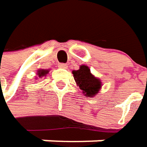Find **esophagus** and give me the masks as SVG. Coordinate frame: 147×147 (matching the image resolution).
Returning a JSON list of instances; mask_svg holds the SVG:
<instances>
[{
  "label": "esophagus",
  "mask_w": 147,
  "mask_h": 147,
  "mask_svg": "<svg viewBox=\"0 0 147 147\" xmlns=\"http://www.w3.org/2000/svg\"><path fill=\"white\" fill-rule=\"evenodd\" d=\"M58 67L60 68H67V65L66 63H59L58 64Z\"/></svg>",
  "instance_id": "1"
}]
</instances>
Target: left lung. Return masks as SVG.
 I'll return each mask as SVG.
<instances>
[{
  "label": "left lung",
  "mask_w": 147,
  "mask_h": 147,
  "mask_svg": "<svg viewBox=\"0 0 147 147\" xmlns=\"http://www.w3.org/2000/svg\"><path fill=\"white\" fill-rule=\"evenodd\" d=\"M73 74L77 85L83 91V93L88 97H93L101 88V82L91 74L87 66H80L79 70L73 72Z\"/></svg>",
  "instance_id": "1"
}]
</instances>
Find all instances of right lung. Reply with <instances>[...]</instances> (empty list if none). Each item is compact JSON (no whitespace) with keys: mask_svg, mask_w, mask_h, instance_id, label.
<instances>
[{"mask_svg":"<svg viewBox=\"0 0 147 147\" xmlns=\"http://www.w3.org/2000/svg\"><path fill=\"white\" fill-rule=\"evenodd\" d=\"M48 70H44V69H42V70H39L38 72H37V74H38V76L39 77H42V76H44L46 74H48Z\"/></svg>","mask_w":147,"mask_h":147,"instance_id":"right-lung-1","label":"right lung"}]
</instances>
